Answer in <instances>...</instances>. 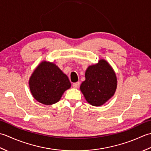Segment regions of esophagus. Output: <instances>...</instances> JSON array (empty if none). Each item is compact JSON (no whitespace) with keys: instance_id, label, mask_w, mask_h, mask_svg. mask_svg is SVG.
<instances>
[{"instance_id":"1","label":"esophagus","mask_w":151,"mask_h":151,"mask_svg":"<svg viewBox=\"0 0 151 151\" xmlns=\"http://www.w3.org/2000/svg\"><path fill=\"white\" fill-rule=\"evenodd\" d=\"M79 85H80L79 82H76V83H73L72 84V86L73 88H78Z\"/></svg>"}]
</instances>
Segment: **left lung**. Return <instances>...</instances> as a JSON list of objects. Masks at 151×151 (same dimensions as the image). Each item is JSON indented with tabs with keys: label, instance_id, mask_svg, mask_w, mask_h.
Returning <instances> with one entry per match:
<instances>
[{
	"label": "left lung",
	"instance_id": "obj_1",
	"mask_svg": "<svg viewBox=\"0 0 151 151\" xmlns=\"http://www.w3.org/2000/svg\"><path fill=\"white\" fill-rule=\"evenodd\" d=\"M116 88V75L104 60L90 66L85 72V80L80 86L86 100L94 106H100L111 98Z\"/></svg>",
	"mask_w": 151,
	"mask_h": 151
}]
</instances>
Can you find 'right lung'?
<instances>
[{
	"instance_id": "obj_1",
	"label": "right lung",
	"mask_w": 151,
	"mask_h": 151,
	"mask_svg": "<svg viewBox=\"0 0 151 151\" xmlns=\"http://www.w3.org/2000/svg\"><path fill=\"white\" fill-rule=\"evenodd\" d=\"M33 97L45 105H51L60 99L71 83L67 76L55 65L44 62L36 68L29 80Z\"/></svg>"
}]
</instances>
